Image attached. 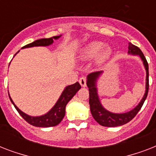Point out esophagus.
Wrapping results in <instances>:
<instances>
[{"instance_id": "1", "label": "esophagus", "mask_w": 156, "mask_h": 156, "mask_svg": "<svg viewBox=\"0 0 156 156\" xmlns=\"http://www.w3.org/2000/svg\"><path fill=\"white\" fill-rule=\"evenodd\" d=\"M79 83H80V85L82 86V87H86L87 86V78H86V77H81L80 78H79Z\"/></svg>"}]
</instances>
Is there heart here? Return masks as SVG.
<instances>
[{
    "instance_id": "1",
    "label": "heart",
    "mask_w": 156,
    "mask_h": 156,
    "mask_svg": "<svg viewBox=\"0 0 156 156\" xmlns=\"http://www.w3.org/2000/svg\"><path fill=\"white\" fill-rule=\"evenodd\" d=\"M102 47L103 43L100 41H92L89 43L82 51L81 57L83 60H90L98 54L97 61L99 63H103L111 56L112 50L109 47H105L101 49Z\"/></svg>"
}]
</instances>
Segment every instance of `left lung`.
<instances>
[{
	"mask_svg": "<svg viewBox=\"0 0 156 156\" xmlns=\"http://www.w3.org/2000/svg\"><path fill=\"white\" fill-rule=\"evenodd\" d=\"M129 54L133 55H138L141 59L143 60L144 66H145L146 71H147V83H146V92L143 98L141 100V102L138 104V105L135 108L131 110L130 112H128L126 113L116 114L112 113L110 112L107 111L106 109L104 108V107L101 105L98 97L97 89L95 86V82L98 78L99 75L102 73V71H98V72H93L90 73L87 76V85L89 88V104H90V112L92 114L93 117L98 123L103 126L106 127H116V126H120L125 124L128 123L138 114L141 108L143 107L144 101L147 99L148 94V90H149V71H148V63L147 59L143 55V52L141 51L140 48H138L135 45L132 44L131 43H129Z\"/></svg>",
	"mask_w": 156,
	"mask_h": 156,
	"instance_id": "obj_1",
	"label": "left lung"
}]
</instances>
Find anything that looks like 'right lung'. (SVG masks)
<instances>
[{
  "label": "right lung",
  "mask_w": 156,
  "mask_h": 156,
  "mask_svg": "<svg viewBox=\"0 0 156 156\" xmlns=\"http://www.w3.org/2000/svg\"><path fill=\"white\" fill-rule=\"evenodd\" d=\"M61 35L59 36H54V37L48 38V39H41V40H37L34 42L30 43L29 44L25 45L24 48H30L35 47V46H48L52 44L53 43V40L58 39ZM81 88V85L77 82L73 85L68 86L66 87V89L64 90L61 95L57 100L56 104L54 105V107L50 110L48 113L45 115L40 116H30L27 115L26 113L23 112L18 107L16 106L13 100L9 96L10 101L12 104L14 105V108L17 109L18 113L20 114L22 117L27 122L30 124L31 126H36V127H51V126H55L58 125L62 119L65 116L66 114V106L68 102L74 96L76 93L78 92V90Z\"/></svg>",
  "instance_id": "1"
}]
</instances>
